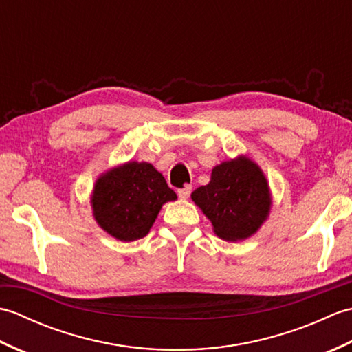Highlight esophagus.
Returning a JSON list of instances; mask_svg holds the SVG:
<instances>
[{"label": "esophagus", "mask_w": 352, "mask_h": 352, "mask_svg": "<svg viewBox=\"0 0 352 352\" xmlns=\"http://www.w3.org/2000/svg\"><path fill=\"white\" fill-rule=\"evenodd\" d=\"M190 192H192L190 186H184V188L178 189V197H180L182 199H188L190 197Z\"/></svg>", "instance_id": "esophagus-1"}]
</instances>
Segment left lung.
Returning <instances> with one entry per match:
<instances>
[{
    "instance_id": "obj_1",
    "label": "left lung",
    "mask_w": 352,
    "mask_h": 352,
    "mask_svg": "<svg viewBox=\"0 0 352 352\" xmlns=\"http://www.w3.org/2000/svg\"><path fill=\"white\" fill-rule=\"evenodd\" d=\"M214 234L227 242L254 236L271 213L272 195L266 175L248 155H237L216 164L210 183L190 195Z\"/></svg>"
}]
</instances>
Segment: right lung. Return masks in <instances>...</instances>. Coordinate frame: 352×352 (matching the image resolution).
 Returning a JSON list of instances; mask_svg holds the SVG:
<instances>
[{
	"label": "right lung",
	"mask_w": 352,
	"mask_h": 352,
	"mask_svg": "<svg viewBox=\"0 0 352 352\" xmlns=\"http://www.w3.org/2000/svg\"><path fill=\"white\" fill-rule=\"evenodd\" d=\"M177 193L151 163L126 162L96 178L91 195L96 223L121 242L145 237L163 204Z\"/></svg>",
	"instance_id": "right-lung-1"
}]
</instances>
